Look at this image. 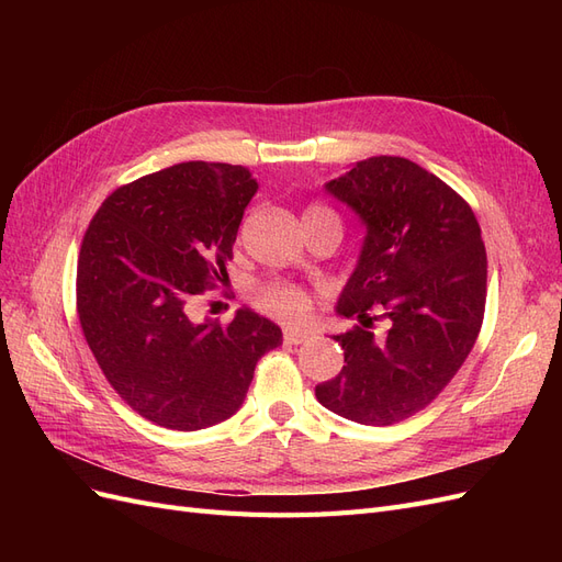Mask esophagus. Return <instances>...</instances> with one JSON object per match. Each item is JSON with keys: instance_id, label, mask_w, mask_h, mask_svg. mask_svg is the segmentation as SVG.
Returning <instances> with one entry per match:
<instances>
[{"instance_id": "1", "label": "esophagus", "mask_w": 562, "mask_h": 562, "mask_svg": "<svg viewBox=\"0 0 562 562\" xmlns=\"http://www.w3.org/2000/svg\"><path fill=\"white\" fill-rule=\"evenodd\" d=\"M312 335L307 333V330H300V328H285L283 330V342L285 345H302V342H307Z\"/></svg>"}]
</instances>
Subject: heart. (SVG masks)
Here are the masks:
<instances>
[{
  "label": "heart",
  "instance_id": "obj_1",
  "mask_svg": "<svg viewBox=\"0 0 562 562\" xmlns=\"http://www.w3.org/2000/svg\"><path fill=\"white\" fill-rule=\"evenodd\" d=\"M312 211H328V209L310 206L304 213H312ZM255 302H258L260 310L281 318H302L312 310L310 293L302 291L300 285L283 283V281H271L260 285L258 291H255Z\"/></svg>",
  "mask_w": 562,
  "mask_h": 562
}]
</instances>
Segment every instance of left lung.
Masks as SVG:
<instances>
[{"label":"left lung","mask_w":562,"mask_h":562,"mask_svg":"<svg viewBox=\"0 0 562 562\" xmlns=\"http://www.w3.org/2000/svg\"><path fill=\"white\" fill-rule=\"evenodd\" d=\"M366 239L337 300L359 326L333 335L339 375L316 386L335 415L389 427L424 411L467 361L483 326L487 255L469 203L403 157H370L326 182ZM384 319L387 330L371 326Z\"/></svg>","instance_id":"1"}]
</instances>
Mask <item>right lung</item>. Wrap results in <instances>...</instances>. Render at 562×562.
Here are the masks:
<instances>
[{"label": "right lung", "instance_id": "1", "mask_svg": "<svg viewBox=\"0 0 562 562\" xmlns=\"http://www.w3.org/2000/svg\"><path fill=\"white\" fill-rule=\"evenodd\" d=\"M258 182L244 166L184 161L114 190L83 234L77 312L119 396L166 429L196 431L239 411L281 328L250 310L229 326L187 307L227 262Z\"/></svg>", "mask_w": 562, "mask_h": 562}]
</instances>
